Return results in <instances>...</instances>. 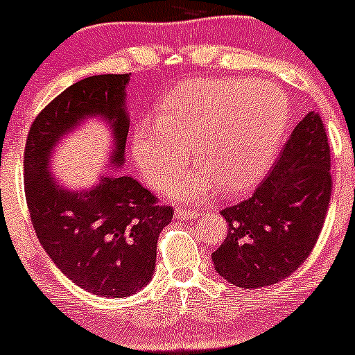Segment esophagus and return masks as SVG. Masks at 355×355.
<instances>
[{"label":"esophagus","instance_id":"34e87169","mask_svg":"<svg viewBox=\"0 0 355 355\" xmlns=\"http://www.w3.org/2000/svg\"><path fill=\"white\" fill-rule=\"evenodd\" d=\"M198 211L191 210L188 207H176V217L181 218V220H191V218L198 217Z\"/></svg>","mask_w":355,"mask_h":355}]
</instances>
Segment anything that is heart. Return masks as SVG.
I'll list each match as a JSON object with an SVG mask.
<instances>
[{"label":"heart","mask_w":355,"mask_h":355,"mask_svg":"<svg viewBox=\"0 0 355 355\" xmlns=\"http://www.w3.org/2000/svg\"><path fill=\"white\" fill-rule=\"evenodd\" d=\"M288 98L279 87L248 78L193 80L171 94L131 135V155L155 188L173 181L189 162L200 167L167 195L186 202L217 188L243 193L265 176L288 124Z\"/></svg>","instance_id":"heart-1"}]
</instances>
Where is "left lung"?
Wrapping results in <instances>:
<instances>
[{"mask_svg": "<svg viewBox=\"0 0 355 355\" xmlns=\"http://www.w3.org/2000/svg\"><path fill=\"white\" fill-rule=\"evenodd\" d=\"M331 184L327 130L311 111L257 191L220 210L229 229L211 253L218 275L241 288L268 287L292 275L323 229Z\"/></svg>", "mask_w": 355, "mask_h": 355, "instance_id": "8db88e82", "label": "left lung"}]
</instances>
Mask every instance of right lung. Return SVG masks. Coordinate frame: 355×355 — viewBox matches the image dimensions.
Masks as SVG:
<instances>
[{
  "label": "right lung",
  "mask_w": 355,
  "mask_h": 355,
  "mask_svg": "<svg viewBox=\"0 0 355 355\" xmlns=\"http://www.w3.org/2000/svg\"><path fill=\"white\" fill-rule=\"evenodd\" d=\"M128 82L130 73L73 83L39 112L24 152L25 198L42 248L71 282L101 297H126L150 282L159 234L174 210L137 179L112 171L92 189L68 191L54 182L47 162L67 131L89 116H102L114 131L112 166H123Z\"/></svg>",
  "instance_id": "obj_1"
}]
</instances>
